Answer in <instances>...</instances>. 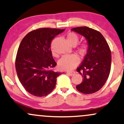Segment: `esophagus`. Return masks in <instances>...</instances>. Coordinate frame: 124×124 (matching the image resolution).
Instances as JSON below:
<instances>
[{"label":"esophagus","instance_id":"34e87169","mask_svg":"<svg viewBox=\"0 0 124 124\" xmlns=\"http://www.w3.org/2000/svg\"><path fill=\"white\" fill-rule=\"evenodd\" d=\"M67 73L69 75H70V76H72V75H74V74H75V72H74V71H67Z\"/></svg>","mask_w":124,"mask_h":124}]
</instances>
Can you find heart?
<instances>
[{"instance_id": "1", "label": "heart", "mask_w": 124, "mask_h": 124, "mask_svg": "<svg viewBox=\"0 0 124 124\" xmlns=\"http://www.w3.org/2000/svg\"><path fill=\"white\" fill-rule=\"evenodd\" d=\"M67 40L71 46H75L79 40V37L76 33H69L67 36ZM88 46L86 45L83 44L78 48V52L81 55L85 54L87 51ZM79 58L75 54L67 55L62 57L59 60V65L61 69L64 70L71 71L73 70L79 64Z\"/></svg>"}]
</instances>
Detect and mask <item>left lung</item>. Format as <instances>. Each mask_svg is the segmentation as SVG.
<instances>
[{
	"label": "left lung",
	"mask_w": 124,
	"mask_h": 124,
	"mask_svg": "<svg viewBox=\"0 0 124 124\" xmlns=\"http://www.w3.org/2000/svg\"><path fill=\"white\" fill-rule=\"evenodd\" d=\"M87 40L88 50L77 71L82 75V82L76 86L85 94L96 92L104 85L111 70V54L108 43L101 33L87 27L71 29Z\"/></svg>",
	"instance_id": "obj_1"
}]
</instances>
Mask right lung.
<instances>
[{
  "instance_id": "right-lung-1",
  "label": "right lung",
  "mask_w": 124,
  "mask_h": 124,
  "mask_svg": "<svg viewBox=\"0 0 124 124\" xmlns=\"http://www.w3.org/2000/svg\"><path fill=\"white\" fill-rule=\"evenodd\" d=\"M64 30L39 28L29 32L22 40L16 69L19 81L31 94L45 96L55 88L57 78L62 73L52 70L57 64L52 56L51 42Z\"/></svg>"
}]
</instances>
